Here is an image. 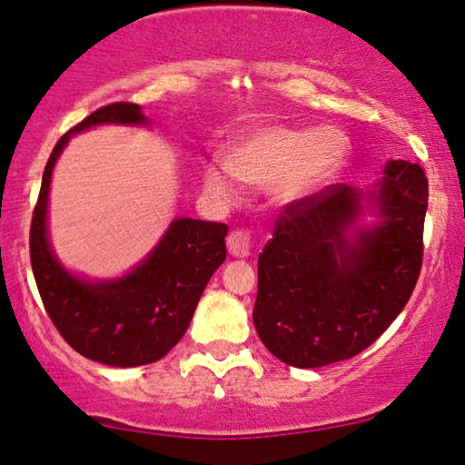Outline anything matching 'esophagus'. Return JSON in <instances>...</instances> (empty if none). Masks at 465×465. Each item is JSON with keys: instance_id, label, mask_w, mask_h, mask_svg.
Returning <instances> with one entry per match:
<instances>
[{"instance_id": "esophagus-1", "label": "esophagus", "mask_w": 465, "mask_h": 465, "mask_svg": "<svg viewBox=\"0 0 465 465\" xmlns=\"http://www.w3.org/2000/svg\"><path fill=\"white\" fill-rule=\"evenodd\" d=\"M226 245H228V253H231L232 258H247L252 252L250 234L245 231H232L228 234Z\"/></svg>"}]
</instances>
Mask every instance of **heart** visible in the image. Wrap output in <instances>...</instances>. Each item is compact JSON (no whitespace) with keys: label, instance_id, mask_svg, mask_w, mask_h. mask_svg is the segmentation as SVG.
<instances>
[{"label":"heart","instance_id":"obj_1","mask_svg":"<svg viewBox=\"0 0 465 465\" xmlns=\"http://www.w3.org/2000/svg\"><path fill=\"white\" fill-rule=\"evenodd\" d=\"M345 156L347 137L334 126L262 124L232 139L222 161L241 186L272 190L279 203L292 205L322 193L341 171ZM227 176L209 167L203 186L215 199L232 201L237 193Z\"/></svg>","mask_w":465,"mask_h":465}]
</instances>
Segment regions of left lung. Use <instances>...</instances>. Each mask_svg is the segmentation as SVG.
<instances>
[{
  "mask_svg": "<svg viewBox=\"0 0 465 465\" xmlns=\"http://www.w3.org/2000/svg\"><path fill=\"white\" fill-rule=\"evenodd\" d=\"M428 177L387 161L371 190L336 183L292 203L258 258L253 326L285 364L320 368L371 347L400 315L423 262ZM366 211L378 218L358 227Z\"/></svg>",
  "mask_w": 465,
  "mask_h": 465,
  "instance_id": "obj_1",
  "label": "left lung"
}]
</instances>
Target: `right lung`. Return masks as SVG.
Wrapping results in <instances>:
<instances>
[{"mask_svg":"<svg viewBox=\"0 0 465 465\" xmlns=\"http://www.w3.org/2000/svg\"><path fill=\"white\" fill-rule=\"evenodd\" d=\"M99 124L148 126V118L135 104H112L56 142L31 220V269L46 313L69 347L105 366H143L164 358L186 334L203 290L226 258L228 226L177 218L126 275L84 279L69 272L48 239L50 180L69 137Z\"/></svg>","mask_w":465,"mask_h":465,"instance_id":"right-lung-1","label":"right lung"}]
</instances>
